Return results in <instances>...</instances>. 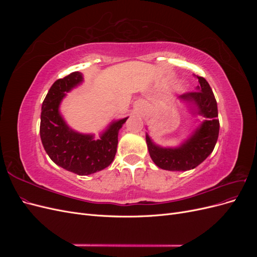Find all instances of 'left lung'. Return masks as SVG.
<instances>
[{
  "mask_svg": "<svg viewBox=\"0 0 257 257\" xmlns=\"http://www.w3.org/2000/svg\"><path fill=\"white\" fill-rule=\"evenodd\" d=\"M198 79L196 92L185 93L179 100L186 107L191 116H203L192 134L177 147H162L146 133V143L150 157L158 167L170 172H186L203 163L213 151L217 142L220 123L213 92L203 77Z\"/></svg>",
  "mask_w": 257,
  "mask_h": 257,
  "instance_id": "left-lung-1",
  "label": "left lung"
}]
</instances>
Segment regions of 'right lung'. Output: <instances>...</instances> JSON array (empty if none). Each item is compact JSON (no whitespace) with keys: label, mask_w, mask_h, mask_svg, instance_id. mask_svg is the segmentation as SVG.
<instances>
[{"label":"right lung","mask_w":257,"mask_h":257,"mask_svg":"<svg viewBox=\"0 0 257 257\" xmlns=\"http://www.w3.org/2000/svg\"><path fill=\"white\" fill-rule=\"evenodd\" d=\"M82 82V74L74 72L51 85L42 106L40 133L44 149L53 163L76 175L87 176L111 164L119 131L128 116L112 120L97 139L94 134L73 130L62 115L60 106L67 93Z\"/></svg>","instance_id":"right-lung-1"}]
</instances>
